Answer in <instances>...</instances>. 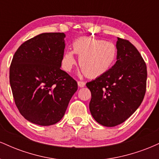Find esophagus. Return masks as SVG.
<instances>
[{
    "label": "esophagus",
    "mask_w": 159,
    "mask_h": 159,
    "mask_svg": "<svg viewBox=\"0 0 159 159\" xmlns=\"http://www.w3.org/2000/svg\"><path fill=\"white\" fill-rule=\"evenodd\" d=\"M78 85L79 87H84L85 86V82L82 81H78Z\"/></svg>",
    "instance_id": "esophagus-1"
}]
</instances>
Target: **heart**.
Wrapping results in <instances>:
<instances>
[{"instance_id":"heart-1","label":"heart","mask_w":159,"mask_h":159,"mask_svg":"<svg viewBox=\"0 0 159 159\" xmlns=\"http://www.w3.org/2000/svg\"><path fill=\"white\" fill-rule=\"evenodd\" d=\"M72 50H66L61 59L62 67L70 71L75 64L74 53L79 55L78 64L84 75L96 78L105 74L114 63L116 48L114 43L105 39L82 37L72 43Z\"/></svg>"}]
</instances>
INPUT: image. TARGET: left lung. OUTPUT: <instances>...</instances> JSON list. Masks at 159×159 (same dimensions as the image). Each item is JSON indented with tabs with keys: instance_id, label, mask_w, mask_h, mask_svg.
<instances>
[{
	"instance_id": "obj_1",
	"label": "left lung",
	"mask_w": 159,
	"mask_h": 159,
	"mask_svg": "<svg viewBox=\"0 0 159 159\" xmlns=\"http://www.w3.org/2000/svg\"><path fill=\"white\" fill-rule=\"evenodd\" d=\"M116 47V63L86 84L91 92V114L97 123L107 127L123 123L135 112L147 87V66L138 49L119 37Z\"/></svg>"
}]
</instances>
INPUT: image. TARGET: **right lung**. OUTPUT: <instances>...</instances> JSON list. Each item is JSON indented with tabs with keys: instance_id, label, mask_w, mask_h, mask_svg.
I'll list each match as a JSON object with an SVG mask.
<instances>
[{
	"instance_id": "obj_1",
	"label": "right lung",
	"mask_w": 159,
	"mask_h": 159,
	"mask_svg": "<svg viewBox=\"0 0 159 159\" xmlns=\"http://www.w3.org/2000/svg\"><path fill=\"white\" fill-rule=\"evenodd\" d=\"M63 33H43L17 49L10 68L16 107L30 123L51 125L64 116L78 84L61 69Z\"/></svg>"
}]
</instances>
